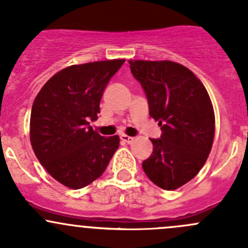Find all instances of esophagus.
<instances>
[{"label":"esophagus","instance_id":"1","mask_svg":"<svg viewBox=\"0 0 248 248\" xmlns=\"http://www.w3.org/2000/svg\"><path fill=\"white\" fill-rule=\"evenodd\" d=\"M121 140L123 142H125V143H132L135 141V139L134 137H131V136H127V135H121Z\"/></svg>","mask_w":248,"mask_h":248}]
</instances>
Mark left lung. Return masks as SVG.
<instances>
[{"label":"left lung","instance_id":"obj_1","mask_svg":"<svg viewBox=\"0 0 248 248\" xmlns=\"http://www.w3.org/2000/svg\"><path fill=\"white\" fill-rule=\"evenodd\" d=\"M141 83L149 116L161 126L150 139L153 154L142 162L147 177L172 191L195 178L205 163L215 135L213 105L203 83L184 65L170 61H130Z\"/></svg>","mask_w":248,"mask_h":248}]
</instances>
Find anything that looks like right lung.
<instances>
[{
	"label": "right lung",
	"mask_w": 248,
	"mask_h": 248,
	"mask_svg": "<svg viewBox=\"0 0 248 248\" xmlns=\"http://www.w3.org/2000/svg\"><path fill=\"white\" fill-rule=\"evenodd\" d=\"M124 60L71 65L45 83L31 111L33 152L58 183L82 188L98 179L119 147V137L100 136L98 119L107 83Z\"/></svg>",
	"instance_id": "add662e5"
}]
</instances>
